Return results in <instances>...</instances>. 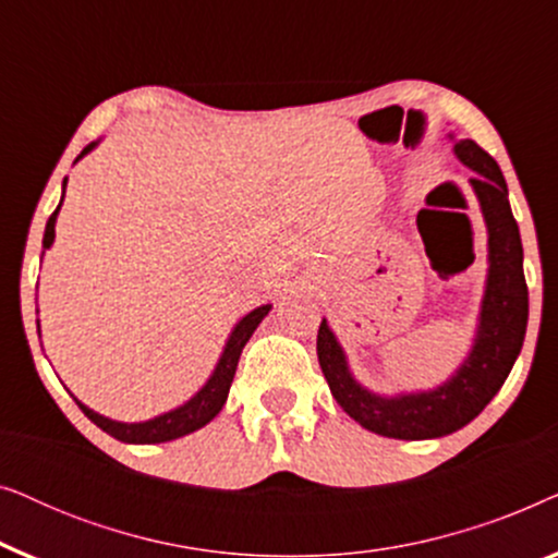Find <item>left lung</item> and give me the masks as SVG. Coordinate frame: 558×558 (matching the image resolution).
<instances>
[{
    "instance_id": "8db88e82",
    "label": "left lung",
    "mask_w": 558,
    "mask_h": 558,
    "mask_svg": "<svg viewBox=\"0 0 558 558\" xmlns=\"http://www.w3.org/2000/svg\"><path fill=\"white\" fill-rule=\"evenodd\" d=\"M454 155L470 170L480 208L487 223L490 274L480 315L475 348L457 376L437 391L380 399L365 391L348 371L345 355L323 319L317 330V357L327 386L348 416L368 432L391 439H434L470 424L506 384L529 325V287L523 277V246L508 203V185L500 167L472 140L454 144Z\"/></svg>"
}]
</instances>
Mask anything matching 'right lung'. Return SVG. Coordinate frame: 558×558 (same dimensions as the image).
Returning a JSON list of instances; mask_svg holds the SVG:
<instances>
[{
    "mask_svg": "<svg viewBox=\"0 0 558 558\" xmlns=\"http://www.w3.org/2000/svg\"><path fill=\"white\" fill-rule=\"evenodd\" d=\"M90 149H94V144H88V147L78 155V159L83 155H88ZM63 195H65V185H63ZM58 210H60V205L56 208V213L48 218V226H45L43 248H50L52 239H56ZM269 310H271V304H264V307L248 312V315L243 317L239 325H235L231 338H228L223 355H220V363L216 365V373H213L208 384H205L201 391H197L193 399L185 403V407L174 409V411H170V414L149 418V422H142V424H121V422H111V418L96 414V411H90L88 407H83L78 399H75V403H78L83 414H86L90 422L98 426V429L111 434L113 439L126 441V445H159V441L185 437V434L201 429V426L208 424L210 418L216 416L220 409H223V403L228 399V388H231V384H233L235 365H239L241 350L248 342L251 335H254L258 323L269 315Z\"/></svg>",
    "mask_w": 558,
    "mask_h": 558,
    "instance_id": "obj_1",
    "label": "right lung"
}]
</instances>
